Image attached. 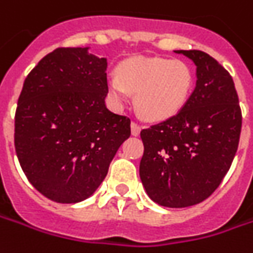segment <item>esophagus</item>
<instances>
[{"mask_svg":"<svg viewBox=\"0 0 253 253\" xmlns=\"http://www.w3.org/2000/svg\"><path fill=\"white\" fill-rule=\"evenodd\" d=\"M140 131H141L140 125H137L135 122H131V134H133V135H138Z\"/></svg>","mask_w":253,"mask_h":253,"instance_id":"esophagus-1","label":"esophagus"}]
</instances>
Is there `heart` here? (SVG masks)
I'll use <instances>...</instances> for the list:
<instances>
[{
  "label": "heart",
  "mask_w": 253,
  "mask_h": 253,
  "mask_svg": "<svg viewBox=\"0 0 253 253\" xmlns=\"http://www.w3.org/2000/svg\"><path fill=\"white\" fill-rule=\"evenodd\" d=\"M194 76L180 59L163 56H133L120 63L116 76L109 77L108 92L118 106L135 94V106L142 118L152 122L173 118L191 95Z\"/></svg>",
  "instance_id": "obj_1"
}]
</instances>
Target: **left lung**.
<instances>
[{"label": "left lung", "mask_w": 253, "mask_h": 253, "mask_svg": "<svg viewBox=\"0 0 253 253\" xmlns=\"http://www.w3.org/2000/svg\"><path fill=\"white\" fill-rule=\"evenodd\" d=\"M197 66V83L173 118L141 131L140 177L148 197L166 208H187L211 197L231 166L241 133L234 82L206 52L174 51Z\"/></svg>", "instance_id": "8db88e82"}]
</instances>
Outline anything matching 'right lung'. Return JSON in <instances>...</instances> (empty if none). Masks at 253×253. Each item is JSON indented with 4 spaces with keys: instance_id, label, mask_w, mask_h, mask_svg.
Here are the masks:
<instances>
[{
    "instance_id": "right-lung-1",
    "label": "right lung",
    "mask_w": 253,
    "mask_h": 253,
    "mask_svg": "<svg viewBox=\"0 0 253 253\" xmlns=\"http://www.w3.org/2000/svg\"><path fill=\"white\" fill-rule=\"evenodd\" d=\"M90 47L56 48L27 75L15 115V149L44 197L76 204L91 197L130 137V119L111 112L106 58Z\"/></svg>"
}]
</instances>
